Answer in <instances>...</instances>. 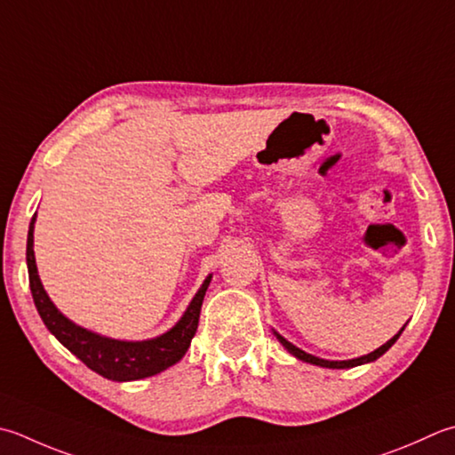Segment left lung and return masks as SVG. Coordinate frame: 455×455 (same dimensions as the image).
<instances>
[{
	"mask_svg": "<svg viewBox=\"0 0 455 455\" xmlns=\"http://www.w3.org/2000/svg\"><path fill=\"white\" fill-rule=\"evenodd\" d=\"M404 331V327L400 329V331L393 337V339H388L385 345H380L379 349H375L372 353H369V355H363V357H357V359H351V361H327V359H319V357H314V355H309V353H306V351H301V349H298L296 345H291L288 339H283V337L280 335V333H275L274 331V335L278 337V341L286 347V349L293 355V357L296 359H299V361H306V363H311V364H317V367H325V369H351V367H357V364H364V363H372V361H377L380 355H385L390 347H393L395 343H396V339L400 337V333Z\"/></svg>",
	"mask_w": 455,
	"mask_h": 455,
	"instance_id": "1",
	"label": "left lung"
}]
</instances>
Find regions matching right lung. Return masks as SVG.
<instances>
[{"label": "right lung", "mask_w": 455, "mask_h": 455, "mask_svg": "<svg viewBox=\"0 0 455 455\" xmlns=\"http://www.w3.org/2000/svg\"><path fill=\"white\" fill-rule=\"evenodd\" d=\"M33 228L35 217L31 219L29 235H27V270H29V288L33 293L35 307H37L43 323L47 325L49 331L70 353L76 355L88 369H92L108 380L126 382L154 377L183 359V355L189 349L191 339L195 337V331H197L204 291H207L212 275H207V280L203 282L199 291L195 293L183 317L167 333L146 341L110 339V337L98 335L73 323L52 304L43 288L37 274V264H35Z\"/></svg>", "instance_id": "1"}]
</instances>
